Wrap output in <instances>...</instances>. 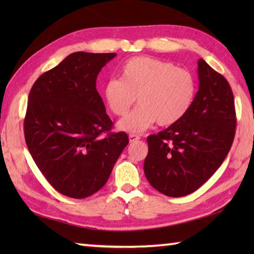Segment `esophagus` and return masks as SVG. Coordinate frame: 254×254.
Listing matches in <instances>:
<instances>
[{
  "instance_id": "obj_1",
  "label": "esophagus",
  "mask_w": 254,
  "mask_h": 254,
  "mask_svg": "<svg viewBox=\"0 0 254 254\" xmlns=\"http://www.w3.org/2000/svg\"><path fill=\"white\" fill-rule=\"evenodd\" d=\"M128 140H130V142H135V141L140 140V136L135 134H130L128 135Z\"/></svg>"
}]
</instances>
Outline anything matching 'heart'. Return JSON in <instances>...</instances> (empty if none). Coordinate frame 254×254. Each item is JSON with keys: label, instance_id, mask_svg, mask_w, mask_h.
<instances>
[{"label": "heart", "instance_id": "obj_1", "mask_svg": "<svg viewBox=\"0 0 254 254\" xmlns=\"http://www.w3.org/2000/svg\"><path fill=\"white\" fill-rule=\"evenodd\" d=\"M120 79H109L103 86V96L117 117H127L118 123L120 130L140 133L157 121L168 127L178 122L190 109L196 93V81L190 71L166 60L136 56L119 68Z\"/></svg>", "mask_w": 254, "mask_h": 254}]
</instances>
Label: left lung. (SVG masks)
Here are the masks:
<instances>
[{"mask_svg": "<svg viewBox=\"0 0 254 254\" xmlns=\"http://www.w3.org/2000/svg\"><path fill=\"white\" fill-rule=\"evenodd\" d=\"M198 79V92L185 117L147 139L145 177L169 197L191 194L207 182L234 140L236 117L231 86L201 58Z\"/></svg>", "mask_w": 254, "mask_h": 254, "instance_id": "left-lung-1", "label": "left lung"}]
</instances>
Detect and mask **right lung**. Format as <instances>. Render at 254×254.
I'll return each instance as SVG.
<instances>
[{
	"mask_svg": "<svg viewBox=\"0 0 254 254\" xmlns=\"http://www.w3.org/2000/svg\"><path fill=\"white\" fill-rule=\"evenodd\" d=\"M115 56L71 54L42 74L29 94V152L51 186L71 198L100 190L128 143L126 132H111L113 122L96 89L98 72Z\"/></svg>",
	"mask_w": 254,
	"mask_h": 254,
	"instance_id": "obj_1",
	"label": "right lung"
}]
</instances>
